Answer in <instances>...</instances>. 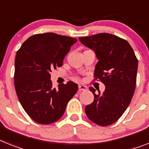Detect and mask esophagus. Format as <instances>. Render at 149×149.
I'll return each instance as SVG.
<instances>
[{
  "instance_id": "obj_1",
  "label": "esophagus",
  "mask_w": 149,
  "mask_h": 149,
  "mask_svg": "<svg viewBox=\"0 0 149 149\" xmlns=\"http://www.w3.org/2000/svg\"><path fill=\"white\" fill-rule=\"evenodd\" d=\"M87 89V86H84V85H79V91L81 92V91H85V90Z\"/></svg>"
}]
</instances>
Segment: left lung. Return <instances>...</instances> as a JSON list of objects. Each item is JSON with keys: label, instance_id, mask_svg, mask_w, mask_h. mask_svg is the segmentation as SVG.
Returning <instances> with one entry per match:
<instances>
[{"label": "left lung", "instance_id": "left-lung-1", "mask_svg": "<svg viewBox=\"0 0 149 149\" xmlns=\"http://www.w3.org/2000/svg\"><path fill=\"white\" fill-rule=\"evenodd\" d=\"M95 51L98 63L95 79H100L105 90L95 94L90 87L94 101L85 111L90 120L105 127L115 123L123 115L132 100L136 84L138 60L129 42L109 33H99L79 38Z\"/></svg>", "mask_w": 149, "mask_h": 149}]
</instances>
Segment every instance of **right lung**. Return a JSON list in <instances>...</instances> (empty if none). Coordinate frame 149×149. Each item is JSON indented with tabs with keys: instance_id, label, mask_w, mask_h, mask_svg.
I'll list each match as a JSON object with an SVG mask.
<instances>
[{
	"instance_id": "add662e5",
	"label": "right lung",
	"mask_w": 149,
	"mask_h": 149,
	"mask_svg": "<svg viewBox=\"0 0 149 149\" xmlns=\"http://www.w3.org/2000/svg\"><path fill=\"white\" fill-rule=\"evenodd\" d=\"M77 39L53 32L37 34L25 41L15 58L14 86L27 114L36 123L50 124L58 120L78 85L68 82L54 88L50 72L63 61Z\"/></svg>"
}]
</instances>
